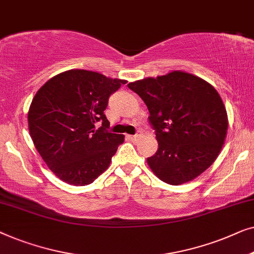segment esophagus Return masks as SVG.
Listing matches in <instances>:
<instances>
[{
	"instance_id": "obj_1",
	"label": "esophagus",
	"mask_w": 254,
	"mask_h": 254,
	"mask_svg": "<svg viewBox=\"0 0 254 254\" xmlns=\"http://www.w3.org/2000/svg\"><path fill=\"white\" fill-rule=\"evenodd\" d=\"M140 137H141V131H137V133L133 134V135H127V138L130 139V140H132V141L138 140V139L140 138Z\"/></svg>"
}]
</instances>
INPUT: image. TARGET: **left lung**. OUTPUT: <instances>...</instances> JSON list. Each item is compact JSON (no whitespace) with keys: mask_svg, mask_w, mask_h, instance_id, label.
<instances>
[{"mask_svg":"<svg viewBox=\"0 0 254 254\" xmlns=\"http://www.w3.org/2000/svg\"><path fill=\"white\" fill-rule=\"evenodd\" d=\"M149 112L159 148L147 163L164 183L190 182L212 166L226 139L228 119L212 85L191 73L174 71L127 84Z\"/></svg>","mask_w":254,"mask_h":254,"instance_id":"8db88e82","label":"left lung"}]
</instances>
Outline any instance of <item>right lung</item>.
Wrapping results in <instances>:
<instances>
[{
  "label": "right lung",
  "mask_w": 254,
  "mask_h": 254,
  "mask_svg": "<svg viewBox=\"0 0 254 254\" xmlns=\"http://www.w3.org/2000/svg\"><path fill=\"white\" fill-rule=\"evenodd\" d=\"M126 83L69 70L49 79L32 100L27 115L32 140L49 169L67 184L93 183L123 144V134L107 130L103 112L110 95Z\"/></svg>",
  "instance_id": "1"
}]
</instances>
